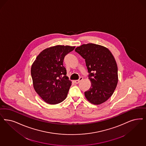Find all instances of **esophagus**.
I'll list each match as a JSON object with an SVG mask.
<instances>
[{"instance_id":"1","label":"esophagus","mask_w":146,"mask_h":146,"mask_svg":"<svg viewBox=\"0 0 146 146\" xmlns=\"http://www.w3.org/2000/svg\"><path fill=\"white\" fill-rule=\"evenodd\" d=\"M82 79H83V77L81 76V77H80V78H79V80H74V82L75 84H78V83H79V82H80L82 80Z\"/></svg>"}]
</instances>
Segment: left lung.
Wrapping results in <instances>:
<instances>
[{"label":"left lung","mask_w":146,"mask_h":146,"mask_svg":"<svg viewBox=\"0 0 146 146\" xmlns=\"http://www.w3.org/2000/svg\"><path fill=\"white\" fill-rule=\"evenodd\" d=\"M75 51L85 59L89 73L91 86L85 92L86 98L92 104L100 105L112 96L117 84L115 60L107 48L94 44H83Z\"/></svg>","instance_id":"obj_1"}]
</instances>
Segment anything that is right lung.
I'll return each mask as SVG.
<instances>
[{"instance_id":"right-lung-1","label":"right lung","mask_w":146,"mask_h":146,"mask_svg":"<svg viewBox=\"0 0 146 146\" xmlns=\"http://www.w3.org/2000/svg\"><path fill=\"white\" fill-rule=\"evenodd\" d=\"M75 46L56 45L41 52L33 63L31 73L33 87L46 103L55 105L65 99L72 82L63 66L66 55Z\"/></svg>"}]
</instances>
